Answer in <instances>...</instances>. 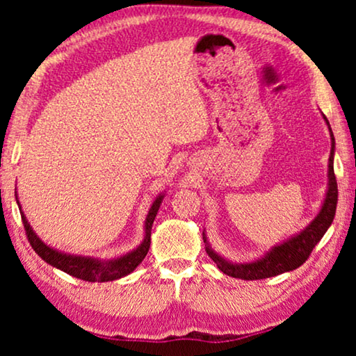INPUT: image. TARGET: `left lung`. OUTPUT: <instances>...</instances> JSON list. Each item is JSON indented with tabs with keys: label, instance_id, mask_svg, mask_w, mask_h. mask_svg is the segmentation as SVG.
Returning a JSON list of instances; mask_svg holds the SVG:
<instances>
[{
	"label": "left lung",
	"instance_id": "left-lung-1",
	"mask_svg": "<svg viewBox=\"0 0 356 356\" xmlns=\"http://www.w3.org/2000/svg\"><path fill=\"white\" fill-rule=\"evenodd\" d=\"M324 120L327 118L324 116ZM329 124V121H327ZM330 138H332V149H330V157H329V189L325 201L321 209L319 216L314 218L313 223L291 238L284 245L275 246L269 254L262 259L251 262V264H230L225 259H222L220 256L216 254L211 248H207V254L211 259L216 262L218 269L223 274L236 277V279L243 280H261V279H269V277L284 274V272L293 270L296 267H300L305 261H308V257L313 251V248L321 241V238L324 236V233L327 232L330 223L334 220L335 209H337L339 201V189H337V179H335L334 173V147H335V139L332 131H330ZM206 241V238H204Z\"/></svg>",
	"mask_w": 356,
	"mask_h": 356
}]
</instances>
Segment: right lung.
Segmentation results:
<instances>
[{"label": "right lung", "mask_w": 356, "mask_h": 356, "mask_svg": "<svg viewBox=\"0 0 356 356\" xmlns=\"http://www.w3.org/2000/svg\"><path fill=\"white\" fill-rule=\"evenodd\" d=\"M160 204H162V196L157 197V201L152 204V207H150L149 211V216L145 218V238L143 245H140L138 250L129 252V254L110 262H99L95 259H87V257L63 254V252L51 250L50 246H47L45 243L38 240L31 225L27 223V218L24 217L22 212H21V217H22L24 230H26L29 243H31L33 251H35L43 261L48 262V264L53 267H56V269L66 272V274L76 277V279H81L86 282H110V280L121 279V277L131 274V272H133L136 267L143 262L150 248V230H152L154 218L157 216Z\"/></svg>", "instance_id": "obj_1"}]
</instances>
